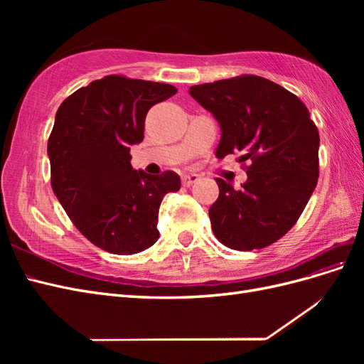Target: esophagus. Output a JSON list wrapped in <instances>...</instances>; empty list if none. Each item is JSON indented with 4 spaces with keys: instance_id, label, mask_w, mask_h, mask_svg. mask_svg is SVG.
Masks as SVG:
<instances>
[{
    "instance_id": "obj_1",
    "label": "esophagus",
    "mask_w": 364,
    "mask_h": 364,
    "mask_svg": "<svg viewBox=\"0 0 364 364\" xmlns=\"http://www.w3.org/2000/svg\"><path fill=\"white\" fill-rule=\"evenodd\" d=\"M199 179H200L199 174H183L182 176V185L183 186H190V185L196 183Z\"/></svg>"
}]
</instances>
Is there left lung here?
Segmentation results:
<instances>
[{"label": "left lung", "mask_w": 364, "mask_h": 364, "mask_svg": "<svg viewBox=\"0 0 364 364\" xmlns=\"http://www.w3.org/2000/svg\"><path fill=\"white\" fill-rule=\"evenodd\" d=\"M190 94L220 123L215 156L249 161L240 190L217 179L214 235L235 250L270 246L296 225L317 185L318 130L310 112L285 87L252 74L196 85Z\"/></svg>", "instance_id": "8db88e82"}]
</instances>
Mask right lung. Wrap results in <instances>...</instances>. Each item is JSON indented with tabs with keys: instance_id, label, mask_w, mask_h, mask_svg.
I'll use <instances>...</instances> for the list:
<instances>
[{
	"instance_id": "right-lung-1",
	"label": "right lung",
	"mask_w": 364,
	"mask_h": 364,
	"mask_svg": "<svg viewBox=\"0 0 364 364\" xmlns=\"http://www.w3.org/2000/svg\"><path fill=\"white\" fill-rule=\"evenodd\" d=\"M167 83L106 75L59 106L48 138L51 188L74 226L92 245L132 255L159 238L158 213L179 191L174 171L134 170L130 146L144 139L149 109L173 97Z\"/></svg>"
}]
</instances>
